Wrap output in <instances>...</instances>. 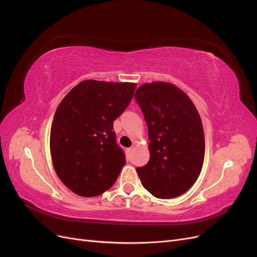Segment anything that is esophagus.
Wrapping results in <instances>:
<instances>
[{"instance_id":"34e87169","label":"esophagus","mask_w":257,"mask_h":257,"mask_svg":"<svg viewBox=\"0 0 257 257\" xmlns=\"http://www.w3.org/2000/svg\"><path fill=\"white\" fill-rule=\"evenodd\" d=\"M131 151H132V148H126V149H125V152H126L127 155L131 153Z\"/></svg>"}]
</instances>
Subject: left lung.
I'll return each instance as SVG.
<instances>
[{
  "instance_id": "obj_1",
  "label": "left lung",
  "mask_w": 257,
  "mask_h": 257,
  "mask_svg": "<svg viewBox=\"0 0 257 257\" xmlns=\"http://www.w3.org/2000/svg\"><path fill=\"white\" fill-rule=\"evenodd\" d=\"M134 97L141 106L149 135V162L136 172L153 196L174 198L195 183L205 158L200 115L177 85L154 81L139 87Z\"/></svg>"
}]
</instances>
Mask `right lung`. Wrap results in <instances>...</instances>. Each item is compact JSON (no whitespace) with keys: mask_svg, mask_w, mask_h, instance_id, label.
Segmentation results:
<instances>
[{"mask_svg":"<svg viewBox=\"0 0 257 257\" xmlns=\"http://www.w3.org/2000/svg\"><path fill=\"white\" fill-rule=\"evenodd\" d=\"M136 85L83 80L59 104L50 131L51 160L60 180L77 195L103 194L125 165L112 123L131 103Z\"/></svg>","mask_w":257,"mask_h":257,"instance_id":"add662e5","label":"right lung"}]
</instances>
